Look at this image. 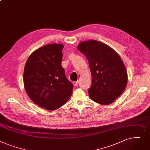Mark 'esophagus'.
Returning a JSON list of instances; mask_svg holds the SVG:
<instances>
[{
	"mask_svg": "<svg viewBox=\"0 0 150 150\" xmlns=\"http://www.w3.org/2000/svg\"><path fill=\"white\" fill-rule=\"evenodd\" d=\"M73 84L74 85V86H77V85H78V81L73 82Z\"/></svg>",
	"mask_w": 150,
	"mask_h": 150,
	"instance_id": "esophagus-1",
	"label": "esophagus"
}]
</instances>
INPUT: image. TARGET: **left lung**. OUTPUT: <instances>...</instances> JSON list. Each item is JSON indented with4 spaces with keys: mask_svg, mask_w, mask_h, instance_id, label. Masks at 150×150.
I'll list each match as a JSON object with an SVG mask.
<instances>
[{
    "mask_svg": "<svg viewBox=\"0 0 150 150\" xmlns=\"http://www.w3.org/2000/svg\"><path fill=\"white\" fill-rule=\"evenodd\" d=\"M77 48L89 63L92 76L90 98L102 105L112 103L124 92L127 83V70L121 58L106 44L94 40L83 42Z\"/></svg>",
    "mask_w": 150,
    "mask_h": 150,
    "instance_id": "obj_1",
    "label": "left lung"
}]
</instances>
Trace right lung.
Here are the masks:
<instances>
[{
  "label": "right lung",
  "mask_w": 150,
  "mask_h": 150,
  "mask_svg": "<svg viewBox=\"0 0 150 150\" xmlns=\"http://www.w3.org/2000/svg\"><path fill=\"white\" fill-rule=\"evenodd\" d=\"M64 45L51 43L30 56L23 73L25 89L39 107L55 110L65 104L72 94L73 85L61 65Z\"/></svg>",
  "instance_id": "1"
}]
</instances>
